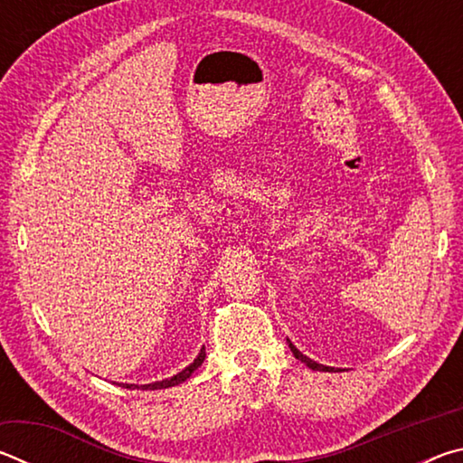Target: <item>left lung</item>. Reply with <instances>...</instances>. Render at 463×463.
<instances>
[{
    "label": "left lung",
    "mask_w": 463,
    "mask_h": 463,
    "mask_svg": "<svg viewBox=\"0 0 463 463\" xmlns=\"http://www.w3.org/2000/svg\"><path fill=\"white\" fill-rule=\"evenodd\" d=\"M288 343H289V349H292V354H294V357H296V359H300V362H302V364H307V365L310 367V370H315V372H333V367H328V365H323V364H317V362H312V359H310V357H307V355H302V354H300V351H298V349L294 347V345H292V341H289V339H288Z\"/></svg>",
    "instance_id": "obj_1"
}]
</instances>
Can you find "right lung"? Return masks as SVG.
<instances>
[{
  "label": "right lung",
  "mask_w": 463,
  "mask_h": 463,
  "mask_svg": "<svg viewBox=\"0 0 463 463\" xmlns=\"http://www.w3.org/2000/svg\"><path fill=\"white\" fill-rule=\"evenodd\" d=\"M203 357H206V349L202 347V351L198 354V357L194 359V364H190L185 367V370H182L179 373H175L174 378H167V380H161V382H153V383H143V386H138V383H122V388H143V390H161V388H171V386H177V383L185 382L190 375L198 370V367L202 365Z\"/></svg>",
  "instance_id": "obj_1"
}]
</instances>
